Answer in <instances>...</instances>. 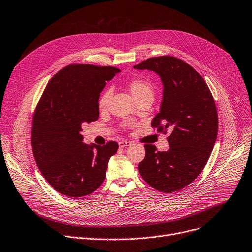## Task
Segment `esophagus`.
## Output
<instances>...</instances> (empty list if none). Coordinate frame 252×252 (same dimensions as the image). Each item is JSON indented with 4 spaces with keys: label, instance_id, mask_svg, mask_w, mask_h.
I'll return each mask as SVG.
<instances>
[{
    "label": "esophagus",
    "instance_id": "1",
    "mask_svg": "<svg viewBox=\"0 0 252 252\" xmlns=\"http://www.w3.org/2000/svg\"><path fill=\"white\" fill-rule=\"evenodd\" d=\"M130 145H131V143H130V142H128V141H122V142H120V143H119L120 148L128 147V146H130Z\"/></svg>",
    "mask_w": 252,
    "mask_h": 252
}]
</instances>
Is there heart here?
<instances>
[{"label": "heart", "mask_w": 252, "mask_h": 252, "mask_svg": "<svg viewBox=\"0 0 252 252\" xmlns=\"http://www.w3.org/2000/svg\"><path fill=\"white\" fill-rule=\"evenodd\" d=\"M127 88L130 94L132 95V97L136 99V101L145 97H154V89H153L152 84L145 79H141V78L131 79L127 83ZM110 97H111V90L110 89L105 90L101 95H100L98 99V107L100 109H104L109 102Z\"/></svg>", "instance_id": "b5f03b06"}]
</instances>
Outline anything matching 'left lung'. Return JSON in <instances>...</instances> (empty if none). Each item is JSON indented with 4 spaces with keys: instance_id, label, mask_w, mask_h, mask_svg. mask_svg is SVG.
Masks as SVG:
<instances>
[{
    "instance_id": "1",
    "label": "left lung",
    "mask_w": 252,
    "mask_h": 252,
    "mask_svg": "<svg viewBox=\"0 0 252 252\" xmlns=\"http://www.w3.org/2000/svg\"><path fill=\"white\" fill-rule=\"evenodd\" d=\"M133 68L160 76L163 100L151 126L158 131L171 130L167 151L160 152L151 144L144 146L146 155L139 172L157 190H179L202 172L216 143L218 113L213 95L203 77L179 59L151 58Z\"/></svg>"
}]
</instances>
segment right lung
Returning a JSON list of instances; mask_svg holds the SVG:
<instances>
[{
	"instance_id": "right-lung-1",
	"label": "right lung",
	"mask_w": 252,
	"mask_h": 252,
	"mask_svg": "<svg viewBox=\"0 0 252 252\" xmlns=\"http://www.w3.org/2000/svg\"><path fill=\"white\" fill-rule=\"evenodd\" d=\"M121 70L73 63L56 74L44 89L32 120L31 146L38 168L60 193L83 197L105 179L119 144L83 143L82 126L99 117L100 92Z\"/></svg>"
}]
</instances>
